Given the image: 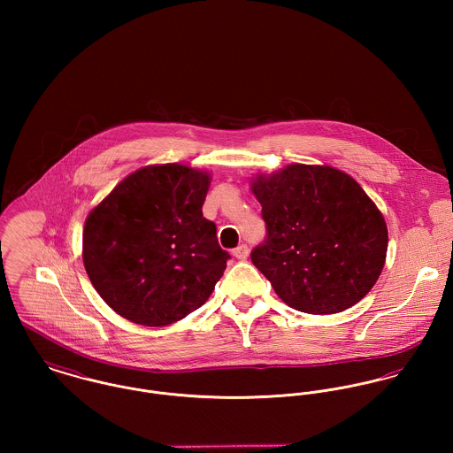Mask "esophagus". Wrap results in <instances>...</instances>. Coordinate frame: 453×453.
Instances as JSON below:
<instances>
[{
    "label": "esophagus",
    "mask_w": 453,
    "mask_h": 453,
    "mask_svg": "<svg viewBox=\"0 0 453 453\" xmlns=\"http://www.w3.org/2000/svg\"><path fill=\"white\" fill-rule=\"evenodd\" d=\"M234 257L237 259H246L250 257V248L246 244H241L234 250Z\"/></svg>",
    "instance_id": "1"
}]
</instances>
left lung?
Listing matches in <instances>:
<instances>
[{"instance_id":"8db88e82","label":"left lung","mask_w":453,"mask_h":453,"mask_svg":"<svg viewBox=\"0 0 453 453\" xmlns=\"http://www.w3.org/2000/svg\"><path fill=\"white\" fill-rule=\"evenodd\" d=\"M251 185L266 225L251 261L284 303L336 314L368 295L386 263L388 225L349 174L293 164Z\"/></svg>"}]
</instances>
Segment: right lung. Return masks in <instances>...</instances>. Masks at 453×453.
Segmentation results:
<instances>
[{
    "label": "right lung",
    "mask_w": 453,
    "mask_h": 453,
    "mask_svg": "<svg viewBox=\"0 0 453 453\" xmlns=\"http://www.w3.org/2000/svg\"><path fill=\"white\" fill-rule=\"evenodd\" d=\"M209 176L181 164L150 165L119 183L85 221L83 263L122 318L167 326L211 296L230 255L203 218Z\"/></svg>",
    "instance_id": "1"
}]
</instances>
